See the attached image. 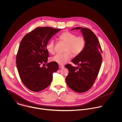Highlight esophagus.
<instances>
[{"label":"esophagus","instance_id":"34e87169","mask_svg":"<svg viewBox=\"0 0 122 122\" xmlns=\"http://www.w3.org/2000/svg\"><path fill=\"white\" fill-rule=\"evenodd\" d=\"M64 67V66L63 65H59V68H63Z\"/></svg>","mask_w":122,"mask_h":122}]
</instances>
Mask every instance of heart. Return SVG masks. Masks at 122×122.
<instances>
[{
  "instance_id": "1",
  "label": "heart",
  "mask_w": 122,
  "mask_h": 122,
  "mask_svg": "<svg viewBox=\"0 0 122 122\" xmlns=\"http://www.w3.org/2000/svg\"><path fill=\"white\" fill-rule=\"evenodd\" d=\"M59 38L65 43L67 44L66 51L67 52L62 54H57L51 58V61L63 65L67 62L72 57L70 51L74 56L80 54L84 49L86 41L82 36L77 37L75 34L69 32H65L62 33ZM46 49L49 53L53 54L55 53V42L51 40L46 45Z\"/></svg>"
}]
</instances>
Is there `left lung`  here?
Instances as JSON below:
<instances>
[{
	"label": "left lung",
	"instance_id": "1",
	"mask_svg": "<svg viewBox=\"0 0 122 122\" xmlns=\"http://www.w3.org/2000/svg\"><path fill=\"white\" fill-rule=\"evenodd\" d=\"M80 29L86 41L83 51L71 61L78 66L70 64L66 65L69 73L66 81L69 88L78 93L88 90L92 86L99 72L102 58V50L96 35L90 29L81 27L71 30Z\"/></svg>",
	"mask_w": 122,
	"mask_h": 122
}]
</instances>
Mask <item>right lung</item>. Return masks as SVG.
I'll use <instances>...</instances> for the list:
<instances>
[{"label":"right lung","instance_id":"1","mask_svg":"<svg viewBox=\"0 0 122 122\" xmlns=\"http://www.w3.org/2000/svg\"><path fill=\"white\" fill-rule=\"evenodd\" d=\"M60 30L38 27L26 34L21 41L16 56L17 68L23 83L32 91L40 92L47 88L53 80V73L59 68L56 62L47 63L49 53L46 47ZM44 63L46 67H41Z\"/></svg>","mask_w":122,"mask_h":122}]
</instances>
